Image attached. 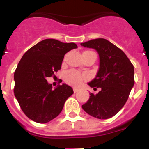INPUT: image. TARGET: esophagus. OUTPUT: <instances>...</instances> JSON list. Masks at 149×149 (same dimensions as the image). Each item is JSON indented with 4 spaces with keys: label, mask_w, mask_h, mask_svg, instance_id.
Returning <instances> with one entry per match:
<instances>
[{
    "label": "esophagus",
    "mask_w": 149,
    "mask_h": 149,
    "mask_svg": "<svg viewBox=\"0 0 149 149\" xmlns=\"http://www.w3.org/2000/svg\"><path fill=\"white\" fill-rule=\"evenodd\" d=\"M73 90H74V93H77V92H78L79 89H77V88H73Z\"/></svg>",
    "instance_id": "34e87169"
}]
</instances>
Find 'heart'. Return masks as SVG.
<instances>
[{
	"instance_id": "obj_1",
	"label": "heart",
	"mask_w": 149,
	"mask_h": 149,
	"mask_svg": "<svg viewBox=\"0 0 149 149\" xmlns=\"http://www.w3.org/2000/svg\"><path fill=\"white\" fill-rule=\"evenodd\" d=\"M86 79V75L75 71L70 70L65 73V80L67 83L73 86H78L82 81Z\"/></svg>"
}]
</instances>
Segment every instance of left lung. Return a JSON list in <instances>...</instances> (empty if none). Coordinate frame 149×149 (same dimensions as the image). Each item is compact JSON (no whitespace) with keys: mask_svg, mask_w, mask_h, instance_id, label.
<instances>
[{"mask_svg":"<svg viewBox=\"0 0 149 149\" xmlns=\"http://www.w3.org/2000/svg\"><path fill=\"white\" fill-rule=\"evenodd\" d=\"M81 45L93 48L98 54L99 68L88 85L101 88L97 94H89L82 108L97 119L111 118L123 107L134 86V65L122 50L105 39H92Z\"/></svg>","mask_w":149,"mask_h":149,"instance_id":"obj_1","label":"left lung"}]
</instances>
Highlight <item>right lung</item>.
Here are the masks:
<instances>
[{"label":"right lung","mask_w":149,"mask_h":149,"mask_svg":"<svg viewBox=\"0 0 149 149\" xmlns=\"http://www.w3.org/2000/svg\"><path fill=\"white\" fill-rule=\"evenodd\" d=\"M77 48L74 42L47 39L23 55L14 73V94L29 119L47 123L60 113L67 98L74 93L73 89L65 84L53 89L47 77L61 68L67 52Z\"/></svg>","instance_id":"1"}]
</instances>
